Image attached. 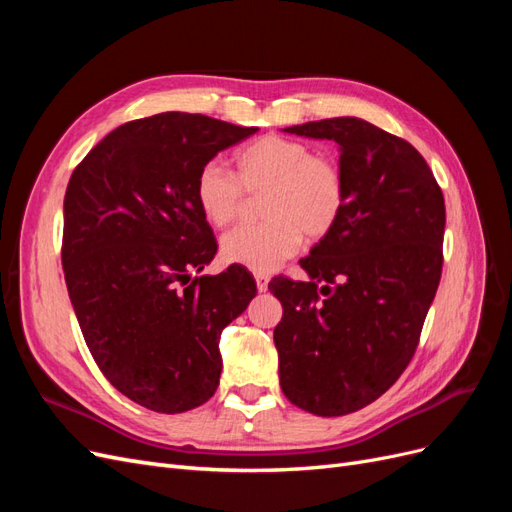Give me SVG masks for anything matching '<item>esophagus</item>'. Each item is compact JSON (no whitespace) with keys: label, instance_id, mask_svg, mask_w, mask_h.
<instances>
[{"label":"esophagus","instance_id":"34e87169","mask_svg":"<svg viewBox=\"0 0 512 512\" xmlns=\"http://www.w3.org/2000/svg\"><path fill=\"white\" fill-rule=\"evenodd\" d=\"M254 277H256V288H258V292H267V288H269V277H267L265 273H256Z\"/></svg>","mask_w":512,"mask_h":512}]
</instances>
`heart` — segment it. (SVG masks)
<instances>
[{
	"label": "heart",
	"instance_id": "1",
	"mask_svg": "<svg viewBox=\"0 0 512 512\" xmlns=\"http://www.w3.org/2000/svg\"><path fill=\"white\" fill-rule=\"evenodd\" d=\"M243 190L267 192L262 222L239 226L222 237L220 252L230 265L271 273L309 241L329 237L346 211V177L333 158L284 136H265L237 153V175L207 162L196 175V203L207 222L226 226L237 218Z\"/></svg>",
	"mask_w": 512,
	"mask_h": 512
}]
</instances>
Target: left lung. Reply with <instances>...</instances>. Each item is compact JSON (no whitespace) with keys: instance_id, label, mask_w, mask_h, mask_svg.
I'll use <instances>...</instances> for the list:
<instances>
[{"instance_id":"obj_1","label":"left lung","mask_w":512,"mask_h":512,"mask_svg":"<svg viewBox=\"0 0 512 512\" xmlns=\"http://www.w3.org/2000/svg\"><path fill=\"white\" fill-rule=\"evenodd\" d=\"M284 132L339 147L346 211L301 260L307 282L269 284L284 395L318 416L361 410L404 374L442 275L446 209L425 158L359 117Z\"/></svg>"}]
</instances>
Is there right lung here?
Here are the masks:
<instances>
[{
    "label": "right lung",
    "instance_id": "right-lung-1",
    "mask_svg": "<svg viewBox=\"0 0 512 512\" xmlns=\"http://www.w3.org/2000/svg\"><path fill=\"white\" fill-rule=\"evenodd\" d=\"M256 130L175 111L128 121L70 177L61 265L76 320L106 380L153 412L215 393L220 335L256 297L243 267L192 277L218 252L198 170Z\"/></svg>",
    "mask_w": 512,
    "mask_h": 512
}]
</instances>
